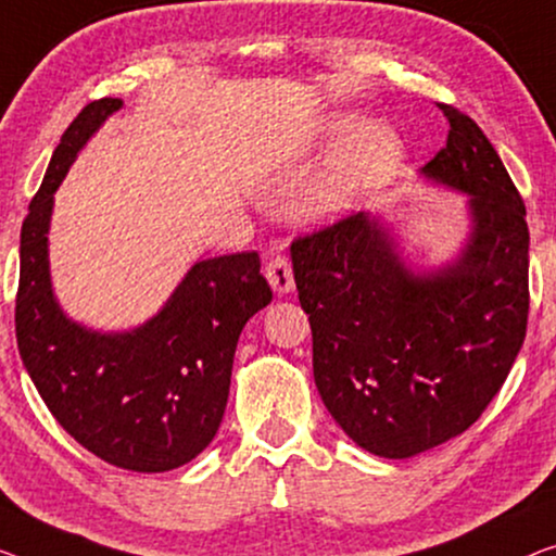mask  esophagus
<instances>
[{
    "mask_svg": "<svg viewBox=\"0 0 556 556\" xmlns=\"http://www.w3.org/2000/svg\"><path fill=\"white\" fill-rule=\"evenodd\" d=\"M264 277H267V281L277 294H289L294 289V271L287 256H279V254L271 256L267 267H264Z\"/></svg>",
    "mask_w": 556,
    "mask_h": 556,
    "instance_id": "esophagus-1",
    "label": "esophagus"
}]
</instances>
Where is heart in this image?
Listing matches in <instances>:
<instances>
[{
  "label": "heart",
  "mask_w": 556,
  "mask_h": 556,
  "mask_svg": "<svg viewBox=\"0 0 556 556\" xmlns=\"http://www.w3.org/2000/svg\"><path fill=\"white\" fill-rule=\"evenodd\" d=\"M357 127V122L342 117L329 124V135L342 139ZM400 142L384 127H369L350 139L331 164L329 177L306 199V217L331 219L350 212L362 199L377 192L400 162Z\"/></svg>",
  "instance_id": "b5f03b06"
}]
</instances>
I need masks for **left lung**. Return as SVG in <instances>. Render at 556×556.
<instances>
[{"label": "left lung", "instance_id": "obj_1", "mask_svg": "<svg viewBox=\"0 0 556 556\" xmlns=\"http://www.w3.org/2000/svg\"><path fill=\"white\" fill-rule=\"evenodd\" d=\"M427 179L469 194L457 262L412 271L377 217L357 212L296 237L292 269L312 325V367L339 427L377 457L407 459L482 417L525 344L529 229L484 131L452 104Z\"/></svg>", "mask_w": 556, "mask_h": 556}]
</instances>
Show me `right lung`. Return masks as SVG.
<instances>
[{
  "instance_id": "add662e5",
  "label": "right lung",
  "mask_w": 556,
  "mask_h": 556,
  "mask_svg": "<svg viewBox=\"0 0 556 556\" xmlns=\"http://www.w3.org/2000/svg\"><path fill=\"white\" fill-rule=\"evenodd\" d=\"M122 106L89 102L56 144L20 239L16 346L41 400L77 442L114 467L169 471L206 450L225 417L239 334L271 302L260 254L197 262L147 325L102 334L72 321L49 279L54 192L79 149Z\"/></svg>"
}]
</instances>
